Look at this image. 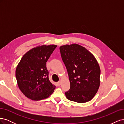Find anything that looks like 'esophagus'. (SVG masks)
<instances>
[{
	"label": "esophagus",
	"instance_id": "esophagus-1",
	"mask_svg": "<svg viewBox=\"0 0 124 124\" xmlns=\"http://www.w3.org/2000/svg\"><path fill=\"white\" fill-rule=\"evenodd\" d=\"M57 85H58V86H60L61 85V81H59V82H58L57 83Z\"/></svg>",
	"mask_w": 124,
	"mask_h": 124
}]
</instances>
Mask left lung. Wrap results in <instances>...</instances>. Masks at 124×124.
<instances>
[{"label":"left lung","mask_w":124,"mask_h":124,"mask_svg":"<svg viewBox=\"0 0 124 124\" xmlns=\"http://www.w3.org/2000/svg\"><path fill=\"white\" fill-rule=\"evenodd\" d=\"M61 57L68 74L70 88L67 98L78 103L92 99L100 86V69L95 56L78 44L59 47Z\"/></svg>","instance_id":"obj_1"}]
</instances>
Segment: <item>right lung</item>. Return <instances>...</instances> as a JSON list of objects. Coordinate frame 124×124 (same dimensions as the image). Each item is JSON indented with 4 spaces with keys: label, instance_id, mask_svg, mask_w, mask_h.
I'll return each mask as SVG.
<instances>
[{
    "label": "right lung",
    "instance_id": "add662e5",
    "mask_svg": "<svg viewBox=\"0 0 124 124\" xmlns=\"http://www.w3.org/2000/svg\"><path fill=\"white\" fill-rule=\"evenodd\" d=\"M57 47L43 45L32 48L22 57L16 71L17 85L28 98L40 100L48 98L56 86L48 78L46 62Z\"/></svg>",
    "mask_w": 124,
    "mask_h": 124
}]
</instances>
